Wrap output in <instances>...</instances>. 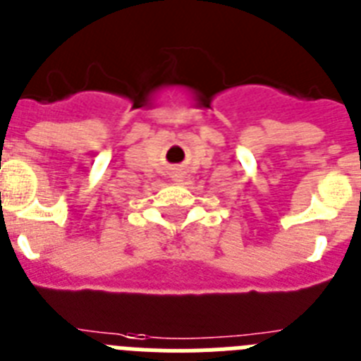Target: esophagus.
<instances>
[{
  "instance_id": "34e87169",
  "label": "esophagus",
  "mask_w": 361,
  "mask_h": 361,
  "mask_svg": "<svg viewBox=\"0 0 361 361\" xmlns=\"http://www.w3.org/2000/svg\"><path fill=\"white\" fill-rule=\"evenodd\" d=\"M183 174H181V172L180 171H178L176 172V174H174V176H172V180H174V181H183Z\"/></svg>"
}]
</instances>
